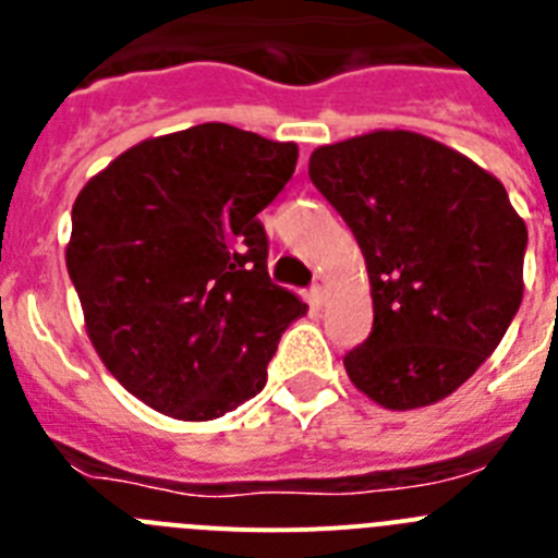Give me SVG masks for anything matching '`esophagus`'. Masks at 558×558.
<instances>
[{
    "label": "esophagus",
    "instance_id": "34e87169",
    "mask_svg": "<svg viewBox=\"0 0 558 558\" xmlns=\"http://www.w3.org/2000/svg\"><path fill=\"white\" fill-rule=\"evenodd\" d=\"M310 293H313L315 302L322 304L324 293H327V279H324V276H315V282H313V288H310Z\"/></svg>",
    "mask_w": 558,
    "mask_h": 558
}]
</instances>
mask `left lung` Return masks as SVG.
<instances>
[{"instance_id": "left-lung-1", "label": "left lung", "mask_w": 558, "mask_h": 558, "mask_svg": "<svg viewBox=\"0 0 558 558\" xmlns=\"http://www.w3.org/2000/svg\"><path fill=\"white\" fill-rule=\"evenodd\" d=\"M310 181L352 229L372 282L374 324L343 357L349 379L391 411L445 399L520 310L529 229L506 186L411 131L318 147Z\"/></svg>"}]
</instances>
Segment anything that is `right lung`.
I'll return each instance as SVG.
<instances>
[{
  "label": "right lung",
  "mask_w": 558,
  "mask_h": 558,
  "mask_svg": "<svg viewBox=\"0 0 558 558\" xmlns=\"http://www.w3.org/2000/svg\"><path fill=\"white\" fill-rule=\"evenodd\" d=\"M299 147L223 122L140 142L72 206L69 279L108 372L153 411L206 422L256 397L307 304L270 282L259 211Z\"/></svg>",
  "instance_id": "right-lung-1"
}]
</instances>
